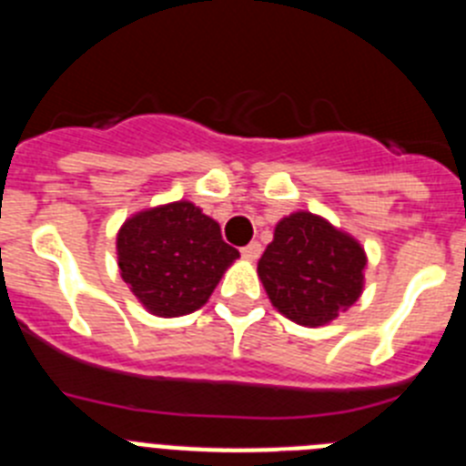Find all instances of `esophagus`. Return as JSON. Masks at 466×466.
<instances>
[{
  "instance_id": "obj_1",
  "label": "esophagus",
  "mask_w": 466,
  "mask_h": 466,
  "mask_svg": "<svg viewBox=\"0 0 466 466\" xmlns=\"http://www.w3.org/2000/svg\"><path fill=\"white\" fill-rule=\"evenodd\" d=\"M240 254L245 261H257V258L261 257V245H258V242H249L247 247H242Z\"/></svg>"
}]
</instances>
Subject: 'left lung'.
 <instances>
[{
  "instance_id": "obj_1",
  "label": "left lung",
  "mask_w": 466,
  "mask_h": 466,
  "mask_svg": "<svg viewBox=\"0 0 466 466\" xmlns=\"http://www.w3.org/2000/svg\"><path fill=\"white\" fill-rule=\"evenodd\" d=\"M364 268V247L350 233L312 212H294L278 221L257 270L284 317L322 327L360 299Z\"/></svg>"
}]
</instances>
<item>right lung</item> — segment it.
Listing matches in <instances>:
<instances>
[{
  "instance_id": "obj_1",
  "label": "right lung",
  "mask_w": 466,
  "mask_h": 466,
  "mask_svg": "<svg viewBox=\"0 0 466 466\" xmlns=\"http://www.w3.org/2000/svg\"><path fill=\"white\" fill-rule=\"evenodd\" d=\"M123 282L151 315L182 317L208 303L240 257L219 224L188 200L133 214L116 236Z\"/></svg>"
}]
</instances>
